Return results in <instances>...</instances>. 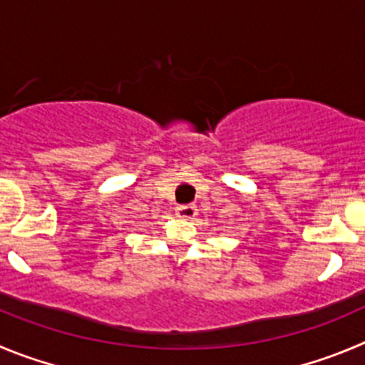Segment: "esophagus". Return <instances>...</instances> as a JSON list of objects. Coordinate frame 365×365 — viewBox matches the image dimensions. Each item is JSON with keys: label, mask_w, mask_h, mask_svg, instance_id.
<instances>
[{"label": "esophagus", "mask_w": 365, "mask_h": 365, "mask_svg": "<svg viewBox=\"0 0 365 365\" xmlns=\"http://www.w3.org/2000/svg\"><path fill=\"white\" fill-rule=\"evenodd\" d=\"M198 214V209L194 205H178L176 207V216L183 217V220H192Z\"/></svg>", "instance_id": "esophagus-1"}]
</instances>
